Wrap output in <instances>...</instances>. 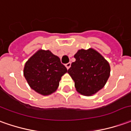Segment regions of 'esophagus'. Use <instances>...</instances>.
Masks as SVG:
<instances>
[{
  "mask_svg": "<svg viewBox=\"0 0 131 131\" xmlns=\"http://www.w3.org/2000/svg\"><path fill=\"white\" fill-rule=\"evenodd\" d=\"M71 63H68L66 64V67L67 68V69H69V68L71 67Z\"/></svg>",
  "mask_w": 131,
  "mask_h": 131,
  "instance_id": "esophagus-1",
  "label": "esophagus"
}]
</instances>
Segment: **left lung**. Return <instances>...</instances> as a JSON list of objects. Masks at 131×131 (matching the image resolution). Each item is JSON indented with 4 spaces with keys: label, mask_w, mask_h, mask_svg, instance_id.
<instances>
[{
    "label": "left lung",
    "mask_w": 131,
    "mask_h": 131,
    "mask_svg": "<svg viewBox=\"0 0 131 131\" xmlns=\"http://www.w3.org/2000/svg\"><path fill=\"white\" fill-rule=\"evenodd\" d=\"M75 61L71 63L68 73L75 82L79 93L92 95L104 87L110 76L108 62L93 48L78 50Z\"/></svg>",
    "instance_id": "obj_1"
}]
</instances>
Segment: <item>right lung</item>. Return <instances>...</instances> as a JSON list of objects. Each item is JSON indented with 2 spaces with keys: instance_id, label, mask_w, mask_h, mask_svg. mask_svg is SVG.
I'll use <instances>...</instances> for the list:
<instances>
[{
  "instance_id": "add662e5",
  "label": "right lung",
  "mask_w": 131,
  "mask_h": 131,
  "mask_svg": "<svg viewBox=\"0 0 131 131\" xmlns=\"http://www.w3.org/2000/svg\"><path fill=\"white\" fill-rule=\"evenodd\" d=\"M67 71L57 56L49 50L40 49L26 62L23 74L33 90L48 95L56 91L61 77Z\"/></svg>"
}]
</instances>
